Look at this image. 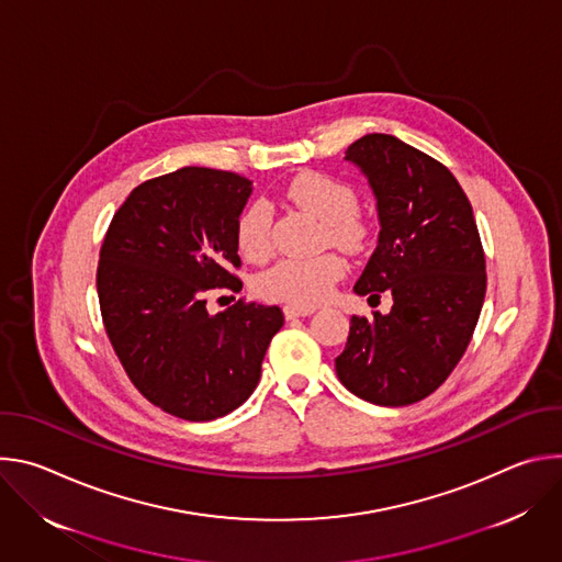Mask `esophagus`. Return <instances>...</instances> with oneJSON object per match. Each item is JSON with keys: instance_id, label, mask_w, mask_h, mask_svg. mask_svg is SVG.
Listing matches in <instances>:
<instances>
[{"instance_id": "esophagus-1", "label": "esophagus", "mask_w": 562, "mask_h": 562, "mask_svg": "<svg viewBox=\"0 0 562 562\" xmlns=\"http://www.w3.org/2000/svg\"><path fill=\"white\" fill-rule=\"evenodd\" d=\"M315 311V306H293V304H286L284 306V315L286 319H293V317H306Z\"/></svg>"}]
</instances>
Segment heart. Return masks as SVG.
Returning <instances> with one entry per match:
<instances>
[{"label": "heart", "instance_id": "obj_1", "mask_svg": "<svg viewBox=\"0 0 562 562\" xmlns=\"http://www.w3.org/2000/svg\"><path fill=\"white\" fill-rule=\"evenodd\" d=\"M286 200L323 222L325 237L331 245L358 251L364 245L367 226L356 213V191L325 173L306 171L293 178L284 191ZM273 211L265 200L251 202L237 217V249L247 260L262 262L271 254ZM345 276V262L336 254H319L311 258H286L273 265L258 278V293L273 302L293 306H311L323 302L336 282Z\"/></svg>", "mask_w": 562, "mask_h": 562}]
</instances>
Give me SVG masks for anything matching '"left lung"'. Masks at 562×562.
<instances>
[{"instance_id": "left-lung-1", "label": "left lung", "mask_w": 562, "mask_h": 562, "mask_svg": "<svg viewBox=\"0 0 562 562\" xmlns=\"http://www.w3.org/2000/svg\"><path fill=\"white\" fill-rule=\"evenodd\" d=\"M353 162L375 195L380 235L353 291L391 293L386 315L351 317L340 382L380 407L434 393L469 347L485 302L487 273L471 204L451 171L393 135L356 139Z\"/></svg>"}]
</instances>
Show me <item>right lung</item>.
I'll list each match as a JSON object with an SVG mask.
<instances>
[{"mask_svg":"<svg viewBox=\"0 0 562 562\" xmlns=\"http://www.w3.org/2000/svg\"><path fill=\"white\" fill-rule=\"evenodd\" d=\"M251 180L184 167L142 182L117 209L98 265L106 336L137 391L191 423L237 409L260 382L280 306L237 300L209 313L213 291L243 289L235 224Z\"/></svg>","mask_w":562,"mask_h":562,"instance_id":"obj_1","label":"right lung"}]
</instances>
